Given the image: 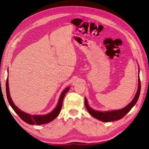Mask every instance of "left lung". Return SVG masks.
<instances>
[{
  "instance_id": "left-lung-1",
  "label": "left lung",
  "mask_w": 149,
  "mask_h": 149,
  "mask_svg": "<svg viewBox=\"0 0 149 149\" xmlns=\"http://www.w3.org/2000/svg\"><path fill=\"white\" fill-rule=\"evenodd\" d=\"M139 72L140 69L139 68V74H138V89L137 93L135 95L132 101L130 102L127 106H126L123 109H118V110H112V111H100L93 109V108L90 107L88 103V100L86 97H85L84 99V104L86 107L89 112V113L91 114L94 118L100 120L102 122H111L118 120L122 119L124 117L128 112L130 111V109L136 104L139 95L141 93V81H140L139 77Z\"/></svg>"
}]
</instances>
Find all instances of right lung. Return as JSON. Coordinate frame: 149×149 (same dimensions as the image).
Masks as SVG:
<instances>
[{"label":"right lung","mask_w":149,"mask_h":149,"mask_svg":"<svg viewBox=\"0 0 149 149\" xmlns=\"http://www.w3.org/2000/svg\"><path fill=\"white\" fill-rule=\"evenodd\" d=\"M7 71H8V70H7ZM70 88V86H68L62 91L59 97V100H58V102L57 103L56 107L52 112H49V113L45 115H31L30 114L26 113V112H24L23 111L20 110L19 107L14 104V103H13L10 97L9 88H8V78L6 81V94L9 104L12 107V109L16 112L17 114L21 118L22 120H23L26 123L30 125L45 124L55 119L60 114L62 107V104L63 101V99L65 96V94L68 92Z\"/></svg>","instance_id":"obj_1"}]
</instances>
